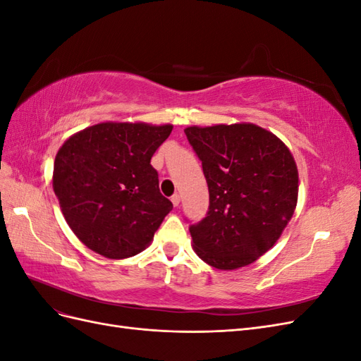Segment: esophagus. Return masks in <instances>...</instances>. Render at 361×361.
<instances>
[{
	"label": "esophagus",
	"mask_w": 361,
	"mask_h": 361,
	"mask_svg": "<svg viewBox=\"0 0 361 361\" xmlns=\"http://www.w3.org/2000/svg\"><path fill=\"white\" fill-rule=\"evenodd\" d=\"M171 203H173V206H179V203H180V195H179V194H173V195H171Z\"/></svg>",
	"instance_id": "esophagus-1"
}]
</instances>
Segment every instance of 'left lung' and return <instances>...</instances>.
<instances>
[{
    "instance_id": "left-lung-1",
    "label": "left lung",
    "mask_w": 361,
    "mask_h": 361,
    "mask_svg": "<svg viewBox=\"0 0 361 361\" xmlns=\"http://www.w3.org/2000/svg\"><path fill=\"white\" fill-rule=\"evenodd\" d=\"M202 161L209 211L190 227L197 256L216 269L253 264L274 245L298 202V169L289 147L255 123L188 126Z\"/></svg>"
}]
</instances>
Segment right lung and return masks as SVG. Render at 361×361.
<instances>
[{
	"label": "right lung",
	"mask_w": 361,
	"mask_h": 361,
	"mask_svg": "<svg viewBox=\"0 0 361 361\" xmlns=\"http://www.w3.org/2000/svg\"><path fill=\"white\" fill-rule=\"evenodd\" d=\"M173 125L102 122L71 135L54 161L52 188L80 241L108 259L143 251L173 209L150 166Z\"/></svg>",
	"instance_id": "obj_1"
}]
</instances>
